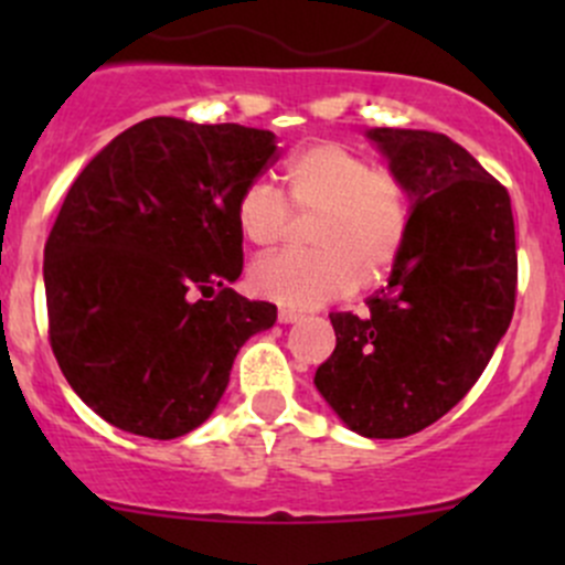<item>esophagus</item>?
<instances>
[{"label": "esophagus", "instance_id": "34e87169", "mask_svg": "<svg viewBox=\"0 0 565 565\" xmlns=\"http://www.w3.org/2000/svg\"><path fill=\"white\" fill-rule=\"evenodd\" d=\"M300 317H303V315H300V311H292V309H278V322H284V324H287V322H298Z\"/></svg>", "mask_w": 565, "mask_h": 565}]
</instances>
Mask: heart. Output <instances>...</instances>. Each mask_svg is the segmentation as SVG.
Here are the masks:
<instances>
[{
    "label": "heart",
    "mask_w": 565,
    "mask_h": 565,
    "mask_svg": "<svg viewBox=\"0 0 565 565\" xmlns=\"http://www.w3.org/2000/svg\"><path fill=\"white\" fill-rule=\"evenodd\" d=\"M281 177L284 196L262 180L237 193V232L250 246L276 248L292 232L295 215H315L306 230L311 250L254 262V295L289 309H317L358 284L380 281L396 265L413 224V196L402 174L374 167L350 147L319 141L292 152Z\"/></svg>",
    "instance_id": "b5f03b06"
}]
</instances>
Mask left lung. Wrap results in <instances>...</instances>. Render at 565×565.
<instances>
[{"instance_id": "obj_1", "label": "left lung", "mask_w": 565, "mask_h": 565, "mask_svg": "<svg viewBox=\"0 0 565 565\" xmlns=\"http://www.w3.org/2000/svg\"><path fill=\"white\" fill-rule=\"evenodd\" d=\"M413 196L388 287L366 311H333L335 350L315 385L352 431L407 437L457 407L516 303L511 196L465 147L431 130L374 128Z\"/></svg>"}]
</instances>
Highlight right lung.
Returning a JSON list of instances; mask_svg holds the SVG:
<instances>
[{"mask_svg": "<svg viewBox=\"0 0 565 565\" xmlns=\"http://www.w3.org/2000/svg\"><path fill=\"white\" fill-rule=\"evenodd\" d=\"M276 136L152 117L73 180L43 250L49 341L84 404L130 435L196 429L276 306L243 273L237 193L276 163Z\"/></svg>", "mask_w": 565, "mask_h": 565, "instance_id": "add662e5", "label": "right lung"}]
</instances>
